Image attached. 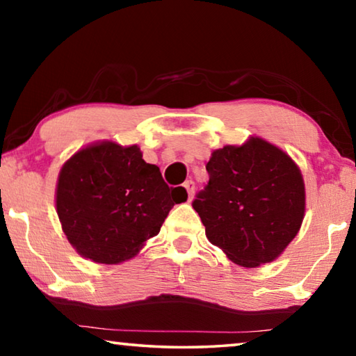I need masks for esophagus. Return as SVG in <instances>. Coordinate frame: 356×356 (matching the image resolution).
Instances as JSON below:
<instances>
[{
    "label": "esophagus",
    "mask_w": 356,
    "mask_h": 356,
    "mask_svg": "<svg viewBox=\"0 0 356 356\" xmlns=\"http://www.w3.org/2000/svg\"><path fill=\"white\" fill-rule=\"evenodd\" d=\"M184 186H185L186 193H188V200H191L193 195H195V188H196L195 182H193V180H186V182L184 184Z\"/></svg>",
    "instance_id": "esophagus-1"
}]
</instances>
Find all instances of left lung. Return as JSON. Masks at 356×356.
<instances>
[{
    "label": "left lung",
    "mask_w": 356,
    "mask_h": 356,
    "mask_svg": "<svg viewBox=\"0 0 356 356\" xmlns=\"http://www.w3.org/2000/svg\"><path fill=\"white\" fill-rule=\"evenodd\" d=\"M209 184L193 209L209 242L246 268L275 261L305 218V182L284 150L251 136L242 146L212 152Z\"/></svg>",
    "instance_id": "8db88e82"
}]
</instances>
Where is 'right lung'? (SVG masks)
<instances>
[{"label": "right lung", "mask_w": 356, "mask_h": 356, "mask_svg": "<svg viewBox=\"0 0 356 356\" xmlns=\"http://www.w3.org/2000/svg\"><path fill=\"white\" fill-rule=\"evenodd\" d=\"M186 197L184 186H168L159 166L143 160L136 144L102 141L63 165L56 212L78 254L113 265L135 257L160 232L174 204Z\"/></svg>", "instance_id": "add662e5"}]
</instances>
